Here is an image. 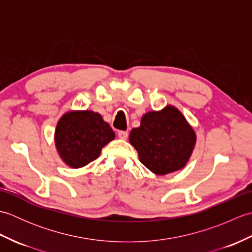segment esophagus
<instances>
[{
	"instance_id": "esophagus-1",
	"label": "esophagus",
	"mask_w": 252,
	"mask_h": 252,
	"mask_svg": "<svg viewBox=\"0 0 252 252\" xmlns=\"http://www.w3.org/2000/svg\"><path fill=\"white\" fill-rule=\"evenodd\" d=\"M127 135H129V133L126 131H119L118 132V137L121 138V140H126Z\"/></svg>"
}]
</instances>
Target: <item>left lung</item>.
<instances>
[{
    "mask_svg": "<svg viewBox=\"0 0 252 252\" xmlns=\"http://www.w3.org/2000/svg\"><path fill=\"white\" fill-rule=\"evenodd\" d=\"M129 140L140 161L155 174L164 175L182 169L189 161L196 134L179 109L167 106L144 115Z\"/></svg>",
    "mask_w": 252,
    "mask_h": 252,
    "instance_id": "obj_1",
    "label": "left lung"
}]
</instances>
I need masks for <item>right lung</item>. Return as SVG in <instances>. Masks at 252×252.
<instances>
[{"instance_id": "obj_1", "label": "right lung", "mask_w": 252, "mask_h": 252, "mask_svg": "<svg viewBox=\"0 0 252 252\" xmlns=\"http://www.w3.org/2000/svg\"><path fill=\"white\" fill-rule=\"evenodd\" d=\"M115 138L108 123L97 112L69 111L57 123L55 144L63 161L82 168L98 158L101 148Z\"/></svg>"}]
</instances>
